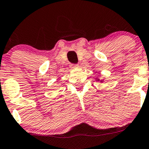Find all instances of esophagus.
I'll list each match as a JSON object with an SVG mask.
<instances>
[{
    "label": "esophagus",
    "instance_id": "34e87169",
    "mask_svg": "<svg viewBox=\"0 0 149 149\" xmlns=\"http://www.w3.org/2000/svg\"><path fill=\"white\" fill-rule=\"evenodd\" d=\"M71 68H76V67H78V65L77 64H71V66H70Z\"/></svg>",
    "mask_w": 149,
    "mask_h": 149
}]
</instances>
